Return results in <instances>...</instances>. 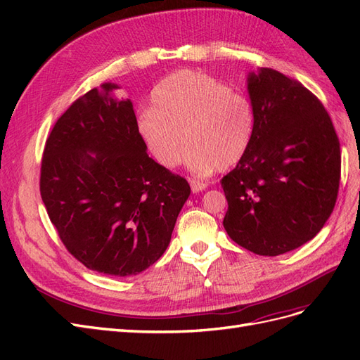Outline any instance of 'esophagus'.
Returning <instances> with one entry per match:
<instances>
[{
  "label": "esophagus",
  "mask_w": 360,
  "mask_h": 360,
  "mask_svg": "<svg viewBox=\"0 0 360 360\" xmlns=\"http://www.w3.org/2000/svg\"><path fill=\"white\" fill-rule=\"evenodd\" d=\"M191 188H192V192L193 193H198L201 191H204L207 188V183L204 181H200V180H191Z\"/></svg>",
  "instance_id": "1"
}]
</instances>
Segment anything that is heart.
<instances>
[{
    "instance_id": "1",
    "label": "heart",
    "mask_w": 360,
    "mask_h": 360,
    "mask_svg": "<svg viewBox=\"0 0 360 360\" xmlns=\"http://www.w3.org/2000/svg\"><path fill=\"white\" fill-rule=\"evenodd\" d=\"M153 108L138 114L136 127L160 165L172 168L188 143L184 163L205 176L240 162L255 135V111L249 97L197 70H180L163 79L151 94Z\"/></svg>"
}]
</instances>
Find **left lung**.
I'll return each instance as SVG.
<instances>
[{
    "mask_svg": "<svg viewBox=\"0 0 360 360\" xmlns=\"http://www.w3.org/2000/svg\"><path fill=\"white\" fill-rule=\"evenodd\" d=\"M255 135L222 179L224 228L258 255L290 252L317 236L338 197L341 150L332 120L308 89L274 69L248 75Z\"/></svg>",
    "mask_w": 360,
    "mask_h": 360,
    "instance_id": "obj_1",
    "label": "left lung"
}]
</instances>
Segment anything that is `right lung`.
Returning <instances> with one entry per match:
<instances>
[{
    "label": "right lung",
    "instance_id": "right-lung-1",
    "mask_svg": "<svg viewBox=\"0 0 360 360\" xmlns=\"http://www.w3.org/2000/svg\"><path fill=\"white\" fill-rule=\"evenodd\" d=\"M115 84L76 99L53 124L40 195L69 252L86 269L130 276L165 252L191 186L147 155L134 105Z\"/></svg>",
    "mask_w": 360,
    "mask_h": 360
}]
</instances>
